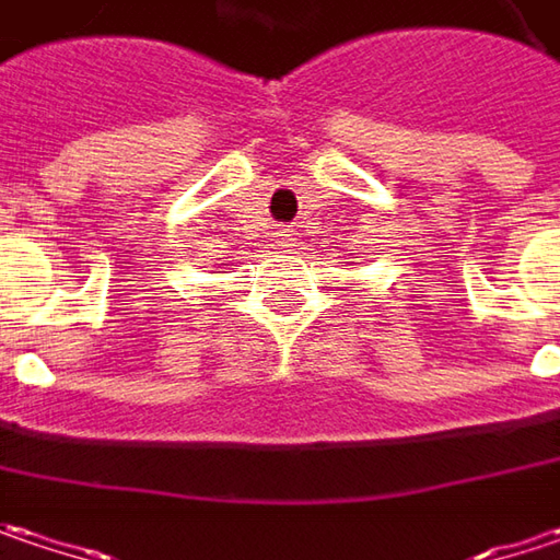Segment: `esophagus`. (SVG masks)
I'll return each instance as SVG.
<instances>
[{
    "instance_id": "esophagus-1",
    "label": "esophagus",
    "mask_w": 560,
    "mask_h": 560,
    "mask_svg": "<svg viewBox=\"0 0 560 560\" xmlns=\"http://www.w3.org/2000/svg\"><path fill=\"white\" fill-rule=\"evenodd\" d=\"M277 242H280L283 248H293V245H295L293 230H280V233H277Z\"/></svg>"
}]
</instances>
